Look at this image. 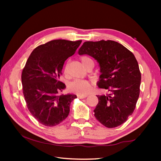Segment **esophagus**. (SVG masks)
<instances>
[{
  "instance_id": "1",
  "label": "esophagus",
  "mask_w": 161,
  "mask_h": 161,
  "mask_svg": "<svg viewBox=\"0 0 161 161\" xmlns=\"http://www.w3.org/2000/svg\"><path fill=\"white\" fill-rule=\"evenodd\" d=\"M78 97V98H79V99H85V98H86V97H87V95H78L77 96Z\"/></svg>"
}]
</instances>
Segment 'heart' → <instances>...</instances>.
I'll use <instances>...</instances> for the list:
<instances>
[{"label": "heart", "instance_id": "heart-1", "mask_svg": "<svg viewBox=\"0 0 161 161\" xmlns=\"http://www.w3.org/2000/svg\"><path fill=\"white\" fill-rule=\"evenodd\" d=\"M80 61L82 64L83 65L85 68L88 66L91 63H93V61L92 59L87 56H82L80 57ZM94 64V63H93ZM69 64H66L64 68V74L66 75L69 73ZM69 89L72 92H75V93L80 95H86L89 93L91 91L92 86L89 82L86 80H75L74 81L71 82L69 85Z\"/></svg>", "mask_w": 161, "mask_h": 161}]
</instances>
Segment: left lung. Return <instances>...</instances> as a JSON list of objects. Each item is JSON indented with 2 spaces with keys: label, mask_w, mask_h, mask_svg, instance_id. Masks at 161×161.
<instances>
[{
  "label": "left lung",
  "mask_w": 161,
  "mask_h": 161,
  "mask_svg": "<svg viewBox=\"0 0 161 161\" xmlns=\"http://www.w3.org/2000/svg\"><path fill=\"white\" fill-rule=\"evenodd\" d=\"M79 53L98 62L101 75L97 85L108 91L97 95L96 119L109 128L124 124L133 114L140 95L141 73L133 53L117 42L101 40L84 42Z\"/></svg>",
  "instance_id": "8db88e82"
}]
</instances>
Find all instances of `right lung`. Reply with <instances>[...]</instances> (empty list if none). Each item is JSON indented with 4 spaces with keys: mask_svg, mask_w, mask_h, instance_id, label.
<instances>
[{
    "mask_svg": "<svg viewBox=\"0 0 161 161\" xmlns=\"http://www.w3.org/2000/svg\"><path fill=\"white\" fill-rule=\"evenodd\" d=\"M82 42L56 40L33 50L23 69V92L29 111L39 123L55 126L69 114L76 95H59L66 85L60 81L67 58L72 56Z\"/></svg>",
    "mask_w": 161,
    "mask_h": 161,
    "instance_id": "add662e5",
    "label": "right lung"
}]
</instances>
